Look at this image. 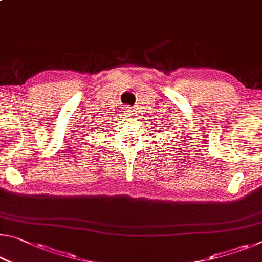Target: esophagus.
Returning a JSON list of instances; mask_svg holds the SVG:
<instances>
[{
    "label": "esophagus",
    "instance_id": "obj_1",
    "mask_svg": "<svg viewBox=\"0 0 262 262\" xmlns=\"http://www.w3.org/2000/svg\"><path fill=\"white\" fill-rule=\"evenodd\" d=\"M134 111H135V110L127 107V110H126V113H127V114H129V115H134Z\"/></svg>",
    "mask_w": 262,
    "mask_h": 262
}]
</instances>
